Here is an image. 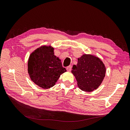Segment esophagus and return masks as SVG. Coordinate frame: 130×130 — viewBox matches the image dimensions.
I'll return each mask as SVG.
<instances>
[{
  "label": "esophagus",
  "instance_id": "esophagus-1",
  "mask_svg": "<svg viewBox=\"0 0 130 130\" xmlns=\"http://www.w3.org/2000/svg\"><path fill=\"white\" fill-rule=\"evenodd\" d=\"M71 70H72V66H71V65H70V66H67V67H66V70L68 71V72H70V71H71Z\"/></svg>",
  "mask_w": 130,
  "mask_h": 130
}]
</instances>
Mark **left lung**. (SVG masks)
<instances>
[{
    "label": "left lung",
    "instance_id": "1",
    "mask_svg": "<svg viewBox=\"0 0 130 130\" xmlns=\"http://www.w3.org/2000/svg\"><path fill=\"white\" fill-rule=\"evenodd\" d=\"M72 73L75 77L77 86L82 91L91 92L97 89L103 82L106 73L105 65L98 57L91 55H83L78 58Z\"/></svg>",
    "mask_w": 130,
    "mask_h": 130
}]
</instances>
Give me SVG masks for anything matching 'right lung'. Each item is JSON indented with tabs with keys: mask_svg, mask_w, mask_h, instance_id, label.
<instances>
[{
	"mask_svg": "<svg viewBox=\"0 0 130 130\" xmlns=\"http://www.w3.org/2000/svg\"><path fill=\"white\" fill-rule=\"evenodd\" d=\"M54 49L50 46H41L31 54L28 60L31 80L43 89L53 87L60 75L66 72L61 60L54 55Z\"/></svg>",
	"mask_w": 130,
	"mask_h": 130,
	"instance_id": "1",
	"label": "right lung"
}]
</instances>
